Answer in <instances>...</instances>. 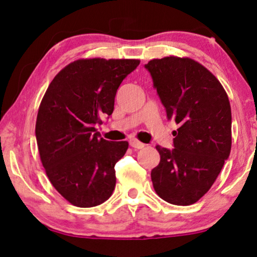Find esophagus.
I'll use <instances>...</instances> for the list:
<instances>
[{
    "label": "esophagus",
    "mask_w": 257,
    "mask_h": 257,
    "mask_svg": "<svg viewBox=\"0 0 257 257\" xmlns=\"http://www.w3.org/2000/svg\"><path fill=\"white\" fill-rule=\"evenodd\" d=\"M130 145H131V147H133V149H137V150H142L145 147V144L140 143L139 140H137L135 138L130 139Z\"/></svg>",
    "instance_id": "34e87169"
}]
</instances>
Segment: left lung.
I'll return each mask as SVG.
<instances>
[{"instance_id":"obj_1","label":"left lung","mask_w":257,"mask_h":257,"mask_svg":"<svg viewBox=\"0 0 257 257\" xmlns=\"http://www.w3.org/2000/svg\"><path fill=\"white\" fill-rule=\"evenodd\" d=\"M168 119L179 125L174 149L158 145L151 172L154 191L172 205L189 206L212 187L231 149V111L215 76L188 57L152 59L145 65Z\"/></svg>"}]
</instances>
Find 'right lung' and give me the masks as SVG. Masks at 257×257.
Listing matches in <instances>:
<instances>
[{"mask_svg": "<svg viewBox=\"0 0 257 257\" xmlns=\"http://www.w3.org/2000/svg\"><path fill=\"white\" fill-rule=\"evenodd\" d=\"M139 59H77L62 69L45 91L38 108V152L52 186L73 206L89 208L110 198L114 165L127 142L100 138L96 125L111 115L122 80Z\"/></svg>", "mask_w": 257, "mask_h": 257, "instance_id": "1", "label": "right lung"}]
</instances>
